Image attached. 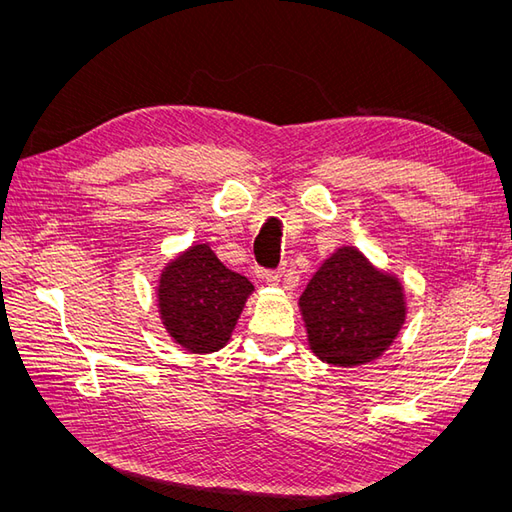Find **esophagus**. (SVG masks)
<instances>
[{
	"label": "esophagus",
	"instance_id": "esophagus-1",
	"mask_svg": "<svg viewBox=\"0 0 512 512\" xmlns=\"http://www.w3.org/2000/svg\"><path fill=\"white\" fill-rule=\"evenodd\" d=\"M282 275H284L282 269H267V271H265V280H267L269 284H280V282H282Z\"/></svg>",
	"mask_w": 512,
	"mask_h": 512
}]
</instances>
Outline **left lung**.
<instances>
[{
  "label": "left lung",
  "instance_id": "left-lung-1",
  "mask_svg": "<svg viewBox=\"0 0 512 512\" xmlns=\"http://www.w3.org/2000/svg\"><path fill=\"white\" fill-rule=\"evenodd\" d=\"M309 346L339 367L376 359L393 344L406 318L404 292L354 247L337 250L299 299Z\"/></svg>",
  "mask_w": 512,
  "mask_h": 512
}]
</instances>
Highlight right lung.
I'll return each mask as SVG.
<instances>
[{
    "label": "right lung",
    "instance_id": "add662e5",
    "mask_svg": "<svg viewBox=\"0 0 512 512\" xmlns=\"http://www.w3.org/2000/svg\"><path fill=\"white\" fill-rule=\"evenodd\" d=\"M252 290V282L226 269L209 245H194L170 262L160 277L158 299L164 327L192 352L220 350L230 339Z\"/></svg>",
    "mask_w": 512,
    "mask_h": 512
}]
</instances>
